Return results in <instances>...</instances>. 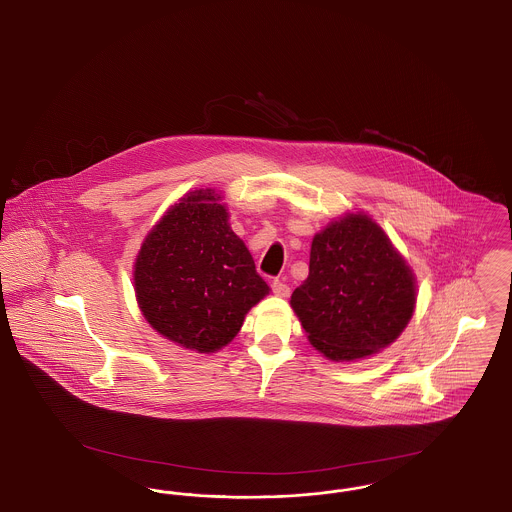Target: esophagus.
Listing matches in <instances>:
<instances>
[{
  "mask_svg": "<svg viewBox=\"0 0 512 512\" xmlns=\"http://www.w3.org/2000/svg\"><path fill=\"white\" fill-rule=\"evenodd\" d=\"M270 288H272V292L276 293L278 297H288V295H290V286H288L284 280H280V278H274L272 284H270Z\"/></svg>",
  "mask_w": 512,
  "mask_h": 512,
  "instance_id": "obj_1",
  "label": "esophagus"
}]
</instances>
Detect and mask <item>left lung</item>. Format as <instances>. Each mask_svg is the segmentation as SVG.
<instances>
[{"mask_svg":"<svg viewBox=\"0 0 512 512\" xmlns=\"http://www.w3.org/2000/svg\"><path fill=\"white\" fill-rule=\"evenodd\" d=\"M411 268L366 215H347L315 236L307 280L292 307L309 341L332 361L378 353L413 317Z\"/></svg>","mask_w":512,"mask_h":512,"instance_id":"left-lung-1","label":"left lung"}]
</instances>
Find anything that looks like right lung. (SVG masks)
<instances>
[{"instance_id": "add662e5", "label": "right lung", "mask_w": 512, "mask_h": 512, "mask_svg": "<svg viewBox=\"0 0 512 512\" xmlns=\"http://www.w3.org/2000/svg\"><path fill=\"white\" fill-rule=\"evenodd\" d=\"M134 286L147 322L197 353L234 340L245 313L268 293L211 190L186 195L147 234Z\"/></svg>"}]
</instances>
